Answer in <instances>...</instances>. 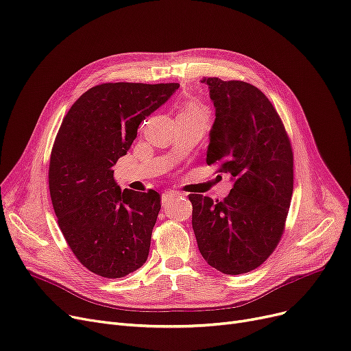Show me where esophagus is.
I'll use <instances>...</instances> for the list:
<instances>
[{"mask_svg":"<svg viewBox=\"0 0 351 351\" xmlns=\"http://www.w3.org/2000/svg\"><path fill=\"white\" fill-rule=\"evenodd\" d=\"M179 195L180 193L178 191H166V192H163V195H162V204H169L173 199V197H176Z\"/></svg>","mask_w":351,"mask_h":351,"instance_id":"esophagus-1","label":"esophagus"}]
</instances>
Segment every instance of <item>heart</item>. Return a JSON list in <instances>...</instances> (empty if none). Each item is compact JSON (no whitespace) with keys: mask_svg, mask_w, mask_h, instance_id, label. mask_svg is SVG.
Instances as JSON below:
<instances>
[{"mask_svg":"<svg viewBox=\"0 0 351 351\" xmlns=\"http://www.w3.org/2000/svg\"><path fill=\"white\" fill-rule=\"evenodd\" d=\"M182 113H199V114H206V110L202 108L201 104H197V103H195V101H188V103H185V106H184V110H182Z\"/></svg>","mask_w":351,"mask_h":351,"instance_id":"1","label":"heart"}]
</instances>
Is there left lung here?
I'll use <instances>...</instances> for the list:
<instances>
[{"instance_id": "left-lung-1", "label": "left lung", "mask_w": 351, "mask_h": 351, "mask_svg": "<svg viewBox=\"0 0 351 351\" xmlns=\"http://www.w3.org/2000/svg\"><path fill=\"white\" fill-rule=\"evenodd\" d=\"M215 121L206 163L234 186L223 201L189 195L192 228L205 261L226 276L260 267L277 248L291 204L293 147L272 103L255 86L205 77Z\"/></svg>"}]
</instances>
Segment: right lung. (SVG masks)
<instances>
[{
	"label": "right lung",
	"instance_id": "obj_1",
	"mask_svg": "<svg viewBox=\"0 0 351 351\" xmlns=\"http://www.w3.org/2000/svg\"><path fill=\"white\" fill-rule=\"evenodd\" d=\"M178 88V83L95 86L74 101L56 136L49 186L57 222L75 258L100 277L121 278L147 260L160 195L121 191L113 166L142 121Z\"/></svg>",
	"mask_w": 351,
	"mask_h": 351
}]
</instances>
